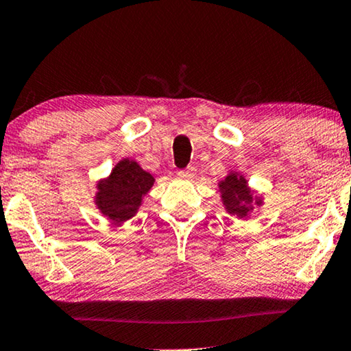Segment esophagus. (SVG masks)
Wrapping results in <instances>:
<instances>
[{
	"mask_svg": "<svg viewBox=\"0 0 351 351\" xmlns=\"http://www.w3.org/2000/svg\"><path fill=\"white\" fill-rule=\"evenodd\" d=\"M195 167H187V169L178 171V176L182 178V180H192L195 176Z\"/></svg>",
	"mask_w": 351,
	"mask_h": 351,
	"instance_id": "esophagus-1",
	"label": "esophagus"
}]
</instances>
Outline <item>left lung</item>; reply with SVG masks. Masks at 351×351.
<instances>
[{"instance_id": "1", "label": "left lung", "mask_w": 351, "mask_h": 351, "mask_svg": "<svg viewBox=\"0 0 351 351\" xmlns=\"http://www.w3.org/2000/svg\"><path fill=\"white\" fill-rule=\"evenodd\" d=\"M219 189L225 209L230 214L237 215L239 219L247 217L250 210H253L254 204H263L261 198H253V193L250 191L245 178L234 173V171L228 175L223 181L219 182Z\"/></svg>"}]
</instances>
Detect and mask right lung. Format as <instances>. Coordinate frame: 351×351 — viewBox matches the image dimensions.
Here are the masks:
<instances>
[{"instance_id":"obj_1","label":"right lung","mask_w":351,"mask_h":351,"mask_svg":"<svg viewBox=\"0 0 351 351\" xmlns=\"http://www.w3.org/2000/svg\"><path fill=\"white\" fill-rule=\"evenodd\" d=\"M154 184L149 175L136 160L121 159L110 175L97 184L95 204L114 223H123L137 214L142 198Z\"/></svg>"}]
</instances>
